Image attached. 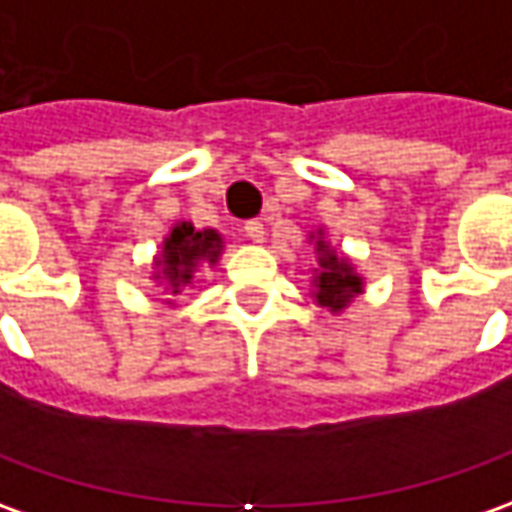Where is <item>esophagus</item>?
<instances>
[{"mask_svg":"<svg viewBox=\"0 0 512 512\" xmlns=\"http://www.w3.org/2000/svg\"><path fill=\"white\" fill-rule=\"evenodd\" d=\"M243 232H246V238L249 240H255V243H260L263 240V223L257 221H246L243 223Z\"/></svg>","mask_w":512,"mask_h":512,"instance_id":"34e87169","label":"esophagus"}]
</instances>
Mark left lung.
<instances>
[{"mask_svg": "<svg viewBox=\"0 0 512 512\" xmlns=\"http://www.w3.org/2000/svg\"><path fill=\"white\" fill-rule=\"evenodd\" d=\"M320 246V277H314L317 283V303L326 306L331 311L345 309L351 303L354 294L362 291V280L351 272V266L340 260L334 252H328V246L323 240H317Z\"/></svg>", "mask_w": 512, "mask_h": 512, "instance_id": "1", "label": "left lung"}]
</instances>
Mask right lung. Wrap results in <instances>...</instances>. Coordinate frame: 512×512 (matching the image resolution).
Wrapping results in <instances>:
<instances>
[{
  "label": "right lung",
  "mask_w": 512,
  "mask_h": 512,
  "mask_svg": "<svg viewBox=\"0 0 512 512\" xmlns=\"http://www.w3.org/2000/svg\"><path fill=\"white\" fill-rule=\"evenodd\" d=\"M218 255H221V238H218V232H212V229L198 232L189 223H178L172 229V235L164 240V255L158 257L161 277L167 280L172 294H178L184 286H189L192 269L201 260L215 263Z\"/></svg>",
  "instance_id": "obj_1"
}]
</instances>
